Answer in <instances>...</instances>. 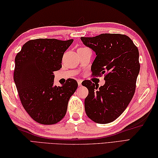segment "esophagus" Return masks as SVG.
I'll return each instance as SVG.
<instances>
[{
    "mask_svg": "<svg viewBox=\"0 0 158 158\" xmlns=\"http://www.w3.org/2000/svg\"><path fill=\"white\" fill-rule=\"evenodd\" d=\"M77 83H78V85H79V86H81V83H82V80H80V79H78V80H77Z\"/></svg>",
    "mask_w": 158,
    "mask_h": 158,
    "instance_id": "1",
    "label": "esophagus"
}]
</instances>
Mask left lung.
<instances>
[{"mask_svg": "<svg viewBox=\"0 0 158 158\" xmlns=\"http://www.w3.org/2000/svg\"><path fill=\"white\" fill-rule=\"evenodd\" d=\"M85 46L95 52L91 67L92 75L105 74V83L99 87L88 80L85 110L89 119L98 123L113 122L125 110L133 98L140 71L139 52L128 36L121 34H101L81 37Z\"/></svg>", "mask_w": 158, "mask_h": 158, "instance_id": "obj_1", "label": "left lung"}]
</instances>
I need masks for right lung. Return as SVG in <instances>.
<instances>
[{
	"label": "right lung",
	"instance_id": "right-lung-1",
	"mask_svg": "<svg viewBox=\"0 0 158 158\" xmlns=\"http://www.w3.org/2000/svg\"><path fill=\"white\" fill-rule=\"evenodd\" d=\"M73 39L30 40L15 58L13 79L23 108L35 122L44 125L59 122L65 116L69 100L77 88L69 79L62 86L53 85V72L62 68V60Z\"/></svg>",
	"mask_w": 158,
	"mask_h": 158
}]
</instances>
